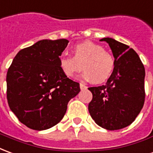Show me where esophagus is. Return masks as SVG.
<instances>
[{
	"instance_id": "obj_1",
	"label": "esophagus",
	"mask_w": 153,
	"mask_h": 153,
	"mask_svg": "<svg viewBox=\"0 0 153 153\" xmlns=\"http://www.w3.org/2000/svg\"><path fill=\"white\" fill-rule=\"evenodd\" d=\"M80 88H81V90H85V89H86V86L83 83H80Z\"/></svg>"
}]
</instances>
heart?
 Listing matches in <instances>:
<instances>
[{
  "mask_svg": "<svg viewBox=\"0 0 153 153\" xmlns=\"http://www.w3.org/2000/svg\"><path fill=\"white\" fill-rule=\"evenodd\" d=\"M73 57L61 54L58 65L62 72L68 77H73L82 68L85 69L81 77L85 81L97 83L105 82L113 73L114 59L100 45L92 42L76 44L72 49Z\"/></svg>",
  "mask_w": 153,
  "mask_h": 153,
  "instance_id": "obj_1",
  "label": "heart"
}]
</instances>
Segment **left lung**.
<instances>
[{"label":"left lung","instance_id":"8db88e82","mask_svg":"<svg viewBox=\"0 0 153 153\" xmlns=\"http://www.w3.org/2000/svg\"><path fill=\"white\" fill-rule=\"evenodd\" d=\"M111 48L114 68L105 85L90 87L89 113L99 126L118 130L130 125L145 100V68L137 53L111 38H103Z\"/></svg>","mask_w":153,"mask_h":153}]
</instances>
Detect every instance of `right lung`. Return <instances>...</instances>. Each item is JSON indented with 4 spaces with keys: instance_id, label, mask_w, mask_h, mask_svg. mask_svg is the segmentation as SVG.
I'll return each instance as SVG.
<instances>
[{
    "instance_id": "right-lung-1",
    "label": "right lung",
    "mask_w": 153,
    "mask_h": 153,
    "mask_svg": "<svg viewBox=\"0 0 153 153\" xmlns=\"http://www.w3.org/2000/svg\"><path fill=\"white\" fill-rule=\"evenodd\" d=\"M65 39H43L16 54L6 75L10 109L25 126L45 130L64 116L69 100L78 94V82L66 76L58 57L68 46Z\"/></svg>"
}]
</instances>
